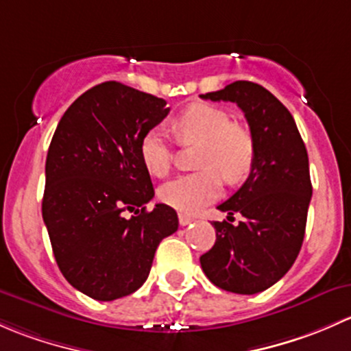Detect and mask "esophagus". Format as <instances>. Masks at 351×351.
I'll list each match as a JSON object with an SVG mask.
<instances>
[{
    "label": "esophagus",
    "instance_id": "1",
    "mask_svg": "<svg viewBox=\"0 0 351 351\" xmlns=\"http://www.w3.org/2000/svg\"><path fill=\"white\" fill-rule=\"evenodd\" d=\"M193 221H194L193 216L182 215V213H180V215H179V225L180 226H187V225H191V223H193Z\"/></svg>",
    "mask_w": 351,
    "mask_h": 351
}]
</instances>
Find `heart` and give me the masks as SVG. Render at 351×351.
I'll return each mask as SVG.
<instances>
[{
	"label": "heart",
	"mask_w": 351,
	"mask_h": 351,
	"mask_svg": "<svg viewBox=\"0 0 351 351\" xmlns=\"http://www.w3.org/2000/svg\"><path fill=\"white\" fill-rule=\"evenodd\" d=\"M180 143H201L196 174L180 176L160 187V199L177 211L197 213L218 199L223 177L231 184L250 174L255 160V142L250 130L231 121L225 110L213 104H189L172 121ZM143 167L155 177L171 172L174 152L162 128H150L140 140Z\"/></svg>",
	"instance_id": "obj_1"
}]
</instances>
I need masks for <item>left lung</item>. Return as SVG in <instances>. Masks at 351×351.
Listing matches in <instances>:
<instances>
[{"label":"left lung","mask_w":351,"mask_h":351,"mask_svg":"<svg viewBox=\"0 0 351 351\" xmlns=\"http://www.w3.org/2000/svg\"><path fill=\"white\" fill-rule=\"evenodd\" d=\"M202 99L231 101L245 113L255 160L243 186L218 206L228 221H215L216 241L201 255L202 272L216 287L256 294L280 280L302 247L313 186L309 158L294 118L263 86L231 82ZM234 212L244 219L231 226Z\"/></svg>","instance_id":"obj_1"}]
</instances>
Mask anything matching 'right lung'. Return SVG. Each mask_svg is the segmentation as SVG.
<instances>
[{"mask_svg": "<svg viewBox=\"0 0 351 351\" xmlns=\"http://www.w3.org/2000/svg\"><path fill=\"white\" fill-rule=\"evenodd\" d=\"M165 99L117 81L81 95L60 118L45 162L42 216L67 282L96 301L133 294L158 243L179 226L154 197L140 140L169 114ZM126 210L135 212L126 219Z\"/></svg>", "mask_w": 351, "mask_h": 351, "instance_id": "1", "label": "right lung"}]
</instances>
